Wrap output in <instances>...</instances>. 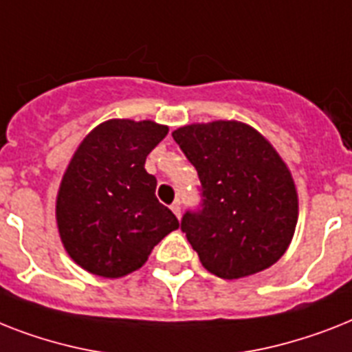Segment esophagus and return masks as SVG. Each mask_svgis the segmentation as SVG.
Listing matches in <instances>:
<instances>
[{
    "mask_svg": "<svg viewBox=\"0 0 352 352\" xmlns=\"http://www.w3.org/2000/svg\"><path fill=\"white\" fill-rule=\"evenodd\" d=\"M170 208H171V211H173V213H175L177 219H181V202L175 201V202H173V204L170 206Z\"/></svg>",
    "mask_w": 352,
    "mask_h": 352,
    "instance_id": "obj_1",
    "label": "esophagus"
}]
</instances>
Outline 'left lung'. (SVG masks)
<instances>
[{
  "label": "left lung",
  "instance_id": "obj_1",
  "mask_svg": "<svg viewBox=\"0 0 352 352\" xmlns=\"http://www.w3.org/2000/svg\"><path fill=\"white\" fill-rule=\"evenodd\" d=\"M171 135L201 179V208L186 211L181 230L202 265L233 280L275 264L298 219L295 182L275 148L236 121L190 124Z\"/></svg>",
  "mask_w": 352,
  "mask_h": 352
}]
</instances>
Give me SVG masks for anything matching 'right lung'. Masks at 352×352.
I'll list each match as a JSON object with an SVG mask.
<instances>
[{
    "label": "right lung",
    "mask_w": 352,
    "mask_h": 352,
    "mask_svg": "<svg viewBox=\"0 0 352 352\" xmlns=\"http://www.w3.org/2000/svg\"><path fill=\"white\" fill-rule=\"evenodd\" d=\"M168 135L153 121L111 119L79 144L57 193L63 245L82 270L119 278L139 270L159 242L179 228L157 201L146 157Z\"/></svg>",
    "instance_id": "add662e5"
}]
</instances>
